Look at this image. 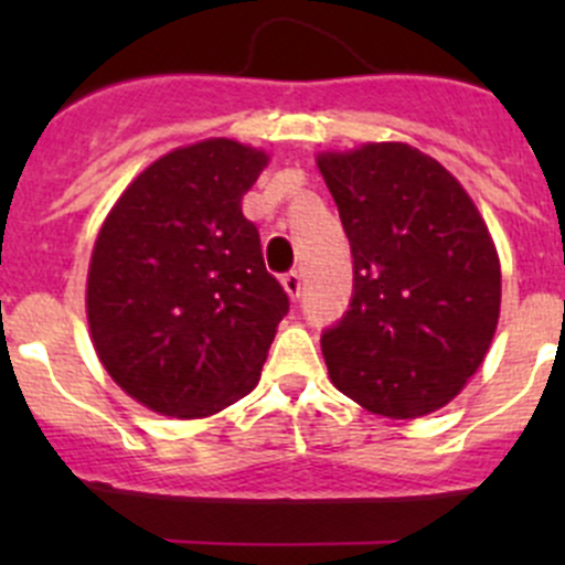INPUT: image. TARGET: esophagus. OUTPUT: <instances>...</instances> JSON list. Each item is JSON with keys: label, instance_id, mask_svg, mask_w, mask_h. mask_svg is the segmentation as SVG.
<instances>
[{"label": "esophagus", "instance_id": "obj_1", "mask_svg": "<svg viewBox=\"0 0 565 565\" xmlns=\"http://www.w3.org/2000/svg\"><path fill=\"white\" fill-rule=\"evenodd\" d=\"M284 289H287V295L292 300H300V295H303V276H300V270H289L287 276L281 278Z\"/></svg>", "mask_w": 565, "mask_h": 565}]
</instances>
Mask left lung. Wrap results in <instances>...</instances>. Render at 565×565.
Instances as JSON below:
<instances>
[{"label":"left lung","mask_w":565,"mask_h":565,"mask_svg":"<svg viewBox=\"0 0 565 565\" xmlns=\"http://www.w3.org/2000/svg\"><path fill=\"white\" fill-rule=\"evenodd\" d=\"M352 248V300L322 330L333 385L369 413H435L478 372L500 262L457 177L398 141L317 158Z\"/></svg>","instance_id":"obj_1"}]
</instances>
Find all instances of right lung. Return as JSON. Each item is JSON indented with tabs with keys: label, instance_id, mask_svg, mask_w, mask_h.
<instances>
[{
	"label": "right lung",
	"instance_id": "obj_1",
	"mask_svg": "<svg viewBox=\"0 0 565 565\" xmlns=\"http://www.w3.org/2000/svg\"><path fill=\"white\" fill-rule=\"evenodd\" d=\"M267 156L207 139L136 177L95 241L93 344L114 383L177 418H204L259 383L289 298L241 199Z\"/></svg>",
	"mask_w": 565,
	"mask_h": 565
}]
</instances>
